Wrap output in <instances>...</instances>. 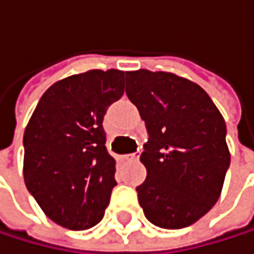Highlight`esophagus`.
Instances as JSON below:
<instances>
[{"instance_id": "34e87169", "label": "esophagus", "mask_w": 254, "mask_h": 254, "mask_svg": "<svg viewBox=\"0 0 254 254\" xmlns=\"http://www.w3.org/2000/svg\"><path fill=\"white\" fill-rule=\"evenodd\" d=\"M139 154H141V151H136V153H131V154H126V156H124V159H126V160L139 159Z\"/></svg>"}]
</instances>
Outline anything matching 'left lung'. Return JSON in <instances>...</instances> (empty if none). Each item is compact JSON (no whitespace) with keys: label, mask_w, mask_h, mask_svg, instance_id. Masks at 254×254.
<instances>
[{"label":"left lung","mask_w":254,"mask_h":254,"mask_svg":"<svg viewBox=\"0 0 254 254\" xmlns=\"http://www.w3.org/2000/svg\"><path fill=\"white\" fill-rule=\"evenodd\" d=\"M126 94L145 121L141 162L147 179L136 188L150 223L183 229L218 201L230 165L226 123L201 87L171 72H126Z\"/></svg>","instance_id":"1"}]
</instances>
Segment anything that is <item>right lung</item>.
<instances>
[{"mask_svg": "<svg viewBox=\"0 0 254 254\" xmlns=\"http://www.w3.org/2000/svg\"><path fill=\"white\" fill-rule=\"evenodd\" d=\"M124 71L92 69L54 83L24 133V180L45 215L69 230L98 224L115 180L103 120L124 94Z\"/></svg>", "mask_w": 254, "mask_h": 254, "instance_id": "add662e5", "label": "right lung"}]
</instances>
